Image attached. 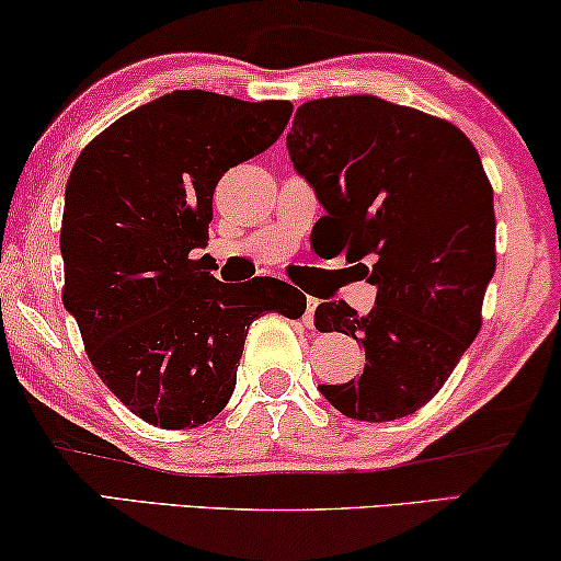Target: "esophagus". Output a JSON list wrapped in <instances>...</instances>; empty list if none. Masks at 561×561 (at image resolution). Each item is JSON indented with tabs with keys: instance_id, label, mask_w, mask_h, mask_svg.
<instances>
[{
	"instance_id": "1",
	"label": "esophagus",
	"mask_w": 561,
	"mask_h": 561,
	"mask_svg": "<svg viewBox=\"0 0 561 561\" xmlns=\"http://www.w3.org/2000/svg\"><path fill=\"white\" fill-rule=\"evenodd\" d=\"M314 310H318V299L314 297H307V307H305V314H302V322L307 328H312L314 322Z\"/></svg>"
}]
</instances>
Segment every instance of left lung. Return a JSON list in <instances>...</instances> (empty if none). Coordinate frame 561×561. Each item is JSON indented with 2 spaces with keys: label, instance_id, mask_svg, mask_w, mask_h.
Here are the masks:
<instances>
[{
  "label": "left lung",
  "instance_id": "1",
  "mask_svg": "<svg viewBox=\"0 0 561 561\" xmlns=\"http://www.w3.org/2000/svg\"><path fill=\"white\" fill-rule=\"evenodd\" d=\"M287 149L328 213L320 226L335 254L358 262L376 287L368 314L343 299L314 310V328L366 351L363 374L322 383V397L358 422L414 414L483 322L495 213L478 149L455 124L378 96L307 101Z\"/></svg>",
  "mask_w": 561,
  "mask_h": 561
}]
</instances>
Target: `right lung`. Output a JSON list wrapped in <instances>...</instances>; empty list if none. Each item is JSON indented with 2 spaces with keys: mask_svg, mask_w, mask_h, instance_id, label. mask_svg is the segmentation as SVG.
<instances>
[{
  "mask_svg": "<svg viewBox=\"0 0 561 561\" xmlns=\"http://www.w3.org/2000/svg\"><path fill=\"white\" fill-rule=\"evenodd\" d=\"M289 116V101L172 91L116 119L70 170L62 305L101 381L154 427L193 430L218 416L251 322L305 312V295L287 282L226 284L195 259L218 180L270 149Z\"/></svg>",
  "mask_w": 561,
  "mask_h": 561,
  "instance_id": "right-lung-1",
  "label": "right lung"
}]
</instances>
